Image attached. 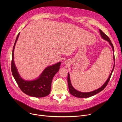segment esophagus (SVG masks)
<instances>
[{
  "label": "esophagus",
  "instance_id": "esophagus-1",
  "mask_svg": "<svg viewBox=\"0 0 122 122\" xmlns=\"http://www.w3.org/2000/svg\"><path fill=\"white\" fill-rule=\"evenodd\" d=\"M65 63L66 64H68V62H67V61H65Z\"/></svg>",
  "mask_w": 122,
  "mask_h": 122
}]
</instances>
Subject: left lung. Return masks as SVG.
<instances>
[{"label": "left lung", "mask_w": 122, "mask_h": 122, "mask_svg": "<svg viewBox=\"0 0 122 122\" xmlns=\"http://www.w3.org/2000/svg\"><path fill=\"white\" fill-rule=\"evenodd\" d=\"M99 32H100V35H101L102 38L104 40L107 41H108L109 44L111 45V46L112 47V51H113V60H114V66H113V69H112V72H111L108 79L107 80L106 82L104 83V84H103V85L102 86H101V87L99 88L98 89H97L96 90H94L93 91L90 92H80V91H79L76 90L73 87V86L71 84V79H70V75H69V73H68L67 83H68L69 91V93H71V94L72 96H73L75 97H79V98H87V97H92L93 96H94V95H96L99 92L102 91L104 88L106 87V86L107 85V84H108V82H109V81L110 80V78H111V77L112 76V73L113 72V69L114 68V66H115V58H114V47H113V44L112 43V42H111L110 39H109V38L106 35L105 33H104L100 29H99Z\"/></svg>", "instance_id": "1"}]
</instances>
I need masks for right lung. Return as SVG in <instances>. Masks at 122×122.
Segmentation results:
<instances>
[{"mask_svg": "<svg viewBox=\"0 0 122 122\" xmlns=\"http://www.w3.org/2000/svg\"><path fill=\"white\" fill-rule=\"evenodd\" d=\"M20 33L17 35L12 50L11 60L12 74L20 89L25 94L33 97H45L50 93L51 83L54 76L58 71L61 62L47 66L40 76L33 81L25 80L19 75L14 61V51Z\"/></svg>", "mask_w": 122, "mask_h": 122, "instance_id": "1", "label": "right lung"}]
</instances>
